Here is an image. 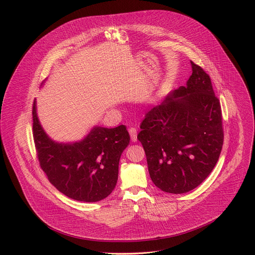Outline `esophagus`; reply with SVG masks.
<instances>
[{
    "label": "esophagus",
    "instance_id": "34e87169",
    "mask_svg": "<svg viewBox=\"0 0 255 255\" xmlns=\"http://www.w3.org/2000/svg\"><path fill=\"white\" fill-rule=\"evenodd\" d=\"M128 131H129L132 142H136L137 141V131H136V129L135 128H129Z\"/></svg>",
    "mask_w": 255,
    "mask_h": 255
}]
</instances>
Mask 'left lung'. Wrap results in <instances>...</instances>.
Listing matches in <instances>:
<instances>
[{
  "instance_id": "obj_1",
  "label": "left lung",
  "mask_w": 255,
  "mask_h": 255,
  "mask_svg": "<svg viewBox=\"0 0 255 255\" xmlns=\"http://www.w3.org/2000/svg\"><path fill=\"white\" fill-rule=\"evenodd\" d=\"M191 64L187 85L145 115L137 135L153 184L169 194L188 193L201 185L223 146L219 99L209 75L192 60Z\"/></svg>"
}]
</instances>
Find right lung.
I'll list each match as a JSON object with an SVG mask.
<instances>
[{
	"label": "right lung",
	"instance_id": "add662e5",
	"mask_svg": "<svg viewBox=\"0 0 255 255\" xmlns=\"http://www.w3.org/2000/svg\"><path fill=\"white\" fill-rule=\"evenodd\" d=\"M33 138L42 170L66 197L98 202L110 195L118 180L119 160L128 146L126 126L94 127L81 141L59 143L44 132L33 103Z\"/></svg>",
	"mask_w": 255,
	"mask_h": 255
}]
</instances>
